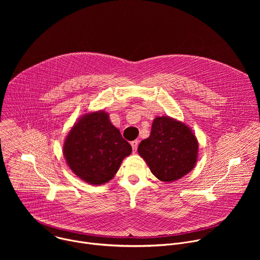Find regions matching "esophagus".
<instances>
[{"mask_svg": "<svg viewBox=\"0 0 260 260\" xmlns=\"http://www.w3.org/2000/svg\"><path fill=\"white\" fill-rule=\"evenodd\" d=\"M138 144H139V142H138L137 140H135V141L131 142V145H132V147H133V151H134V152H136V151H137V148H138Z\"/></svg>", "mask_w": 260, "mask_h": 260, "instance_id": "1", "label": "esophagus"}]
</instances>
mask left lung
I'll list each match as a JSON object with an SVG mask.
<instances>
[{
    "mask_svg": "<svg viewBox=\"0 0 260 260\" xmlns=\"http://www.w3.org/2000/svg\"><path fill=\"white\" fill-rule=\"evenodd\" d=\"M138 152L157 179L173 182L196 167L199 142L184 122L158 116L153 120L150 136L140 143Z\"/></svg>",
    "mask_w": 260,
    "mask_h": 260,
    "instance_id": "1",
    "label": "left lung"
}]
</instances>
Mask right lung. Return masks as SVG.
Masks as SVG:
<instances>
[{
    "instance_id": "add662e5",
    "label": "right lung",
    "mask_w": 260,
    "mask_h": 260,
    "mask_svg": "<svg viewBox=\"0 0 260 260\" xmlns=\"http://www.w3.org/2000/svg\"><path fill=\"white\" fill-rule=\"evenodd\" d=\"M62 153L72 172L84 182L101 185L112 180L132 153V146L104 110L82 115L66 137Z\"/></svg>"
}]
</instances>
